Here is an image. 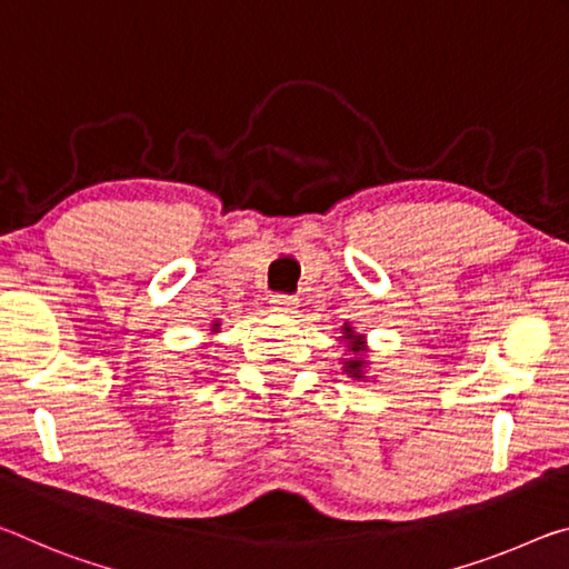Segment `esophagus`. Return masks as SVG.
<instances>
[{"instance_id":"esophagus-1","label":"esophagus","mask_w":569,"mask_h":569,"mask_svg":"<svg viewBox=\"0 0 569 569\" xmlns=\"http://www.w3.org/2000/svg\"><path fill=\"white\" fill-rule=\"evenodd\" d=\"M269 302H272L274 312H282V315H295L297 307H300V300L292 295H274Z\"/></svg>"}]
</instances>
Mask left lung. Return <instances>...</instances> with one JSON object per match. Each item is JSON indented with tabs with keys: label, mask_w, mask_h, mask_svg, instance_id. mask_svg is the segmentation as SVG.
I'll return each instance as SVG.
<instances>
[{
	"label": "left lung",
	"mask_w": 569,
	"mask_h": 569,
	"mask_svg": "<svg viewBox=\"0 0 569 569\" xmlns=\"http://www.w3.org/2000/svg\"><path fill=\"white\" fill-rule=\"evenodd\" d=\"M342 338H346L348 352H350V358L342 360V368H346L350 378L366 380L368 362H366V358H362V352H366V335H358L350 328V325H346V328H342Z\"/></svg>",
	"instance_id": "left-lung-1"
}]
</instances>
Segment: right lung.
Masks as SVG:
<instances>
[{
	"label": "right lung",
	"instance_id": "obj_1",
	"mask_svg": "<svg viewBox=\"0 0 569 569\" xmlns=\"http://www.w3.org/2000/svg\"><path fill=\"white\" fill-rule=\"evenodd\" d=\"M219 330V322H213V328H211V332H217Z\"/></svg>",
	"mask_w": 569,
	"mask_h": 569
}]
</instances>
